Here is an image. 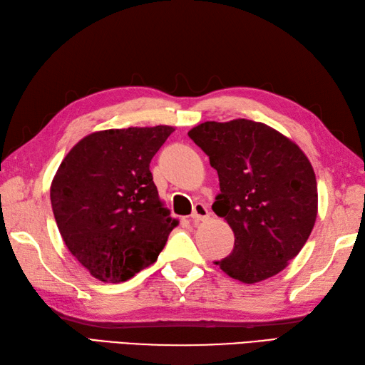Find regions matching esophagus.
Segmentation results:
<instances>
[{"label":"esophagus","instance_id":"1","mask_svg":"<svg viewBox=\"0 0 365 365\" xmlns=\"http://www.w3.org/2000/svg\"><path fill=\"white\" fill-rule=\"evenodd\" d=\"M190 217H192L193 223H200V221H204V220H207L210 217V212H209L207 206H204V204H201V202H197V204H195Z\"/></svg>","mask_w":365,"mask_h":365}]
</instances>
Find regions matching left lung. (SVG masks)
Listing matches in <instances>:
<instances>
[{
    "label": "left lung",
    "mask_w": 365,
    "mask_h": 365,
    "mask_svg": "<svg viewBox=\"0 0 365 365\" xmlns=\"http://www.w3.org/2000/svg\"><path fill=\"white\" fill-rule=\"evenodd\" d=\"M189 138L220 180L212 210L234 230V250L215 262L229 277L257 283L300 252L317 217V182L305 153L262 122H204Z\"/></svg>",
    "instance_id": "8db88e82"
}]
</instances>
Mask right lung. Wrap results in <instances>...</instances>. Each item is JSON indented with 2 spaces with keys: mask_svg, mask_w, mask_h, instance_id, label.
<instances>
[{
  "mask_svg": "<svg viewBox=\"0 0 365 365\" xmlns=\"http://www.w3.org/2000/svg\"><path fill=\"white\" fill-rule=\"evenodd\" d=\"M173 127H130L85 136L61 161L51 204L61 238L102 282L131 279L156 262L178 226L159 200L152 158Z\"/></svg>",
  "mask_w": 365,
  "mask_h": 365,
  "instance_id": "right-lung-1",
  "label": "right lung"
}]
</instances>
